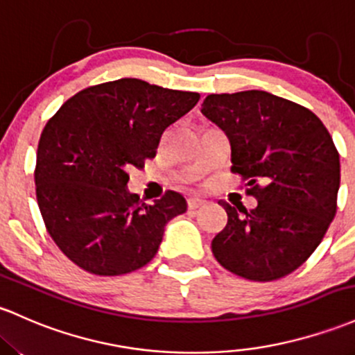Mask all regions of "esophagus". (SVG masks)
Here are the masks:
<instances>
[{"instance_id": "1", "label": "esophagus", "mask_w": 355, "mask_h": 355, "mask_svg": "<svg viewBox=\"0 0 355 355\" xmlns=\"http://www.w3.org/2000/svg\"><path fill=\"white\" fill-rule=\"evenodd\" d=\"M205 200H200V198H190L189 200V209L190 210H197L200 207H204Z\"/></svg>"}]
</instances>
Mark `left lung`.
I'll return each instance as SVG.
<instances>
[{
	"instance_id": "left-lung-1",
	"label": "left lung",
	"mask_w": 355,
	"mask_h": 355,
	"mask_svg": "<svg viewBox=\"0 0 355 355\" xmlns=\"http://www.w3.org/2000/svg\"><path fill=\"white\" fill-rule=\"evenodd\" d=\"M202 112L231 141L232 173L256 209L219 204L227 225L214 237L220 266L251 282H275L310 258L337 214L338 151L310 109L266 91L210 94Z\"/></svg>"
}]
</instances>
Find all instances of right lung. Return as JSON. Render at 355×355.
<instances>
[{
    "instance_id": "right-lung-1",
    "label": "right lung",
    "mask_w": 355,
    "mask_h": 355,
    "mask_svg": "<svg viewBox=\"0 0 355 355\" xmlns=\"http://www.w3.org/2000/svg\"><path fill=\"white\" fill-rule=\"evenodd\" d=\"M200 99L139 79L91 85L62 104L40 135L35 190L53 243L84 271L118 276L158 252L165 225L187 210L177 192L148 205L128 170L155 158L162 135Z\"/></svg>"
}]
</instances>
